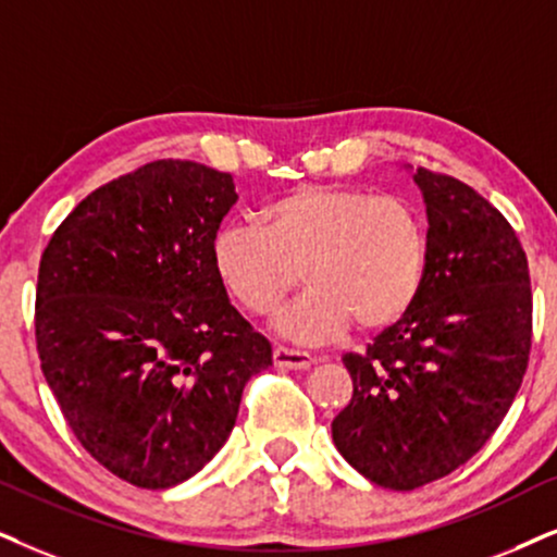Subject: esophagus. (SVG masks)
Masks as SVG:
<instances>
[{
	"instance_id": "esophagus-1",
	"label": "esophagus",
	"mask_w": 557,
	"mask_h": 557,
	"mask_svg": "<svg viewBox=\"0 0 557 557\" xmlns=\"http://www.w3.org/2000/svg\"><path fill=\"white\" fill-rule=\"evenodd\" d=\"M272 362L283 370H308L313 364V357L308 351L290 349V347H274Z\"/></svg>"
}]
</instances>
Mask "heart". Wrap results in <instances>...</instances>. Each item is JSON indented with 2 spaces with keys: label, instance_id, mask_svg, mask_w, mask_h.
Instances as JSON below:
<instances>
[{
  "label": "heart",
  "instance_id": "heart-1",
  "mask_svg": "<svg viewBox=\"0 0 557 557\" xmlns=\"http://www.w3.org/2000/svg\"><path fill=\"white\" fill-rule=\"evenodd\" d=\"M259 223L218 228L213 270L255 315H272L306 280L311 290L280 319L293 339H334L351 321L360 331L388 329L419 298L429 236L404 197L302 185L267 202Z\"/></svg>",
  "mask_w": 557,
  "mask_h": 557
}]
</instances>
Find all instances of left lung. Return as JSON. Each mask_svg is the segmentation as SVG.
<instances>
[{
  "mask_svg": "<svg viewBox=\"0 0 557 557\" xmlns=\"http://www.w3.org/2000/svg\"><path fill=\"white\" fill-rule=\"evenodd\" d=\"M429 262L404 319L342 357L351 400L331 421L351 468L393 491L440 481L502 424L530 362L532 287L517 231L449 174L417 169Z\"/></svg>",
  "mask_w": 557,
  "mask_h": 557,
  "instance_id": "left-lung-1",
  "label": "left lung"
}]
</instances>
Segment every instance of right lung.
Masks as SVG:
<instances>
[{"mask_svg": "<svg viewBox=\"0 0 557 557\" xmlns=\"http://www.w3.org/2000/svg\"><path fill=\"white\" fill-rule=\"evenodd\" d=\"M228 172L159 159L84 197L38 270L35 344L79 445L138 488L206 468L272 347L231 306L213 238Z\"/></svg>", "mask_w": 557, "mask_h": 557, "instance_id": "right-lung-1", "label": "right lung"}]
</instances>
